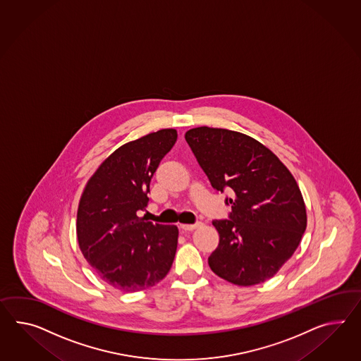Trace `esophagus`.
Instances as JSON below:
<instances>
[{
  "mask_svg": "<svg viewBox=\"0 0 361 361\" xmlns=\"http://www.w3.org/2000/svg\"><path fill=\"white\" fill-rule=\"evenodd\" d=\"M198 226H200V223H195V224H180V229L184 231V232H190V231L197 228Z\"/></svg>",
  "mask_w": 361,
  "mask_h": 361,
  "instance_id": "34e87169",
  "label": "esophagus"
}]
</instances>
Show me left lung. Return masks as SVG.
<instances>
[{"mask_svg":"<svg viewBox=\"0 0 361 361\" xmlns=\"http://www.w3.org/2000/svg\"><path fill=\"white\" fill-rule=\"evenodd\" d=\"M185 140L212 186L233 190L229 219L212 220L219 245L209 266L238 286L273 278L298 249L307 210L296 180L278 157L243 133L201 126Z\"/></svg>","mask_w":361,"mask_h":361,"instance_id":"left-lung-1","label":"left lung"}]
</instances>
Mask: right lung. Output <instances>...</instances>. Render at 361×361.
I'll list each match as a JSON object with an SVG mask.
<instances>
[{"mask_svg": "<svg viewBox=\"0 0 361 361\" xmlns=\"http://www.w3.org/2000/svg\"><path fill=\"white\" fill-rule=\"evenodd\" d=\"M175 129L125 143L97 168L80 197L77 238L97 275L123 292L155 286L176 255L178 229L138 216L149 203V181L173 147Z\"/></svg>", "mask_w": 361, "mask_h": 361, "instance_id": "1", "label": "right lung"}]
</instances>
